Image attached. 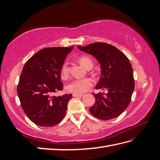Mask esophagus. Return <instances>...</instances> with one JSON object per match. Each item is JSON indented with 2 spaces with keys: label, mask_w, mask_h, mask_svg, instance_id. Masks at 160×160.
<instances>
[{
  "label": "esophagus",
  "mask_w": 160,
  "mask_h": 160,
  "mask_svg": "<svg viewBox=\"0 0 160 160\" xmlns=\"http://www.w3.org/2000/svg\"><path fill=\"white\" fill-rule=\"evenodd\" d=\"M73 97H82L83 95L82 94H76V93H73Z\"/></svg>",
  "instance_id": "obj_1"
}]
</instances>
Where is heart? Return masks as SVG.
Listing matches in <instances>:
<instances>
[{"mask_svg": "<svg viewBox=\"0 0 160 160\" xmlns=\"http://www.w3.org/2000/svg\"><path fill=\"white\" fill-rule=\"evenodd\" d=\"M80 62L84 67L89 69L92 68L93 62L90 58L87 56H81L79 58ZM60 74L62 79H66L69 76V63L68 61H64L60 67ZM93 86V80L89 78H76L73 79L66 85V91L67 92L82 94L86 92Z\"/></svg>", "mask_w": 160, "mask_h": 160, "instance_id": "b5f03b06", "label": "heart"}]
</instances>
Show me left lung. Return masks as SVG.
<instances>
[{
    "label": "left lung",
    "instance_id": "1",
    "mask_svg": "<svg viewBox=\"0 0 160 160\" xmlns=\"http://www.w3.org/2000/svg\"><path fill=\"white\" fill-rule=\"evenodd\" d=\"M78 48L99 62L101 76L96 89L108 91L106 94L93 93L96 102L89 108L90 113L102 120L118 117L130 104L135 87L130 61L121 51L106 42H95Z\"/></svg>",
    "mask_w": 160,
    "mask_h": 160
}]
</instances>
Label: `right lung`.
<instances>
[{"label": "right lung", "mask_w": 160, "mask_h": 160, "mask_svg": "<svg viewBox=\"0 0 160 160\" xmlns=\"http://www.w3.org/2000/svg\"><path fill=\"white\" fill-rule=\"evenodd\" d=\"M71 47H48L27 61L20 74L17 93L23 111L33 123L49 127L58 124L65 115L71 94L55 96L62 91L60 67L71 52Z\"/></svg>", "instance_id": "add662e5"}]
</instances>
